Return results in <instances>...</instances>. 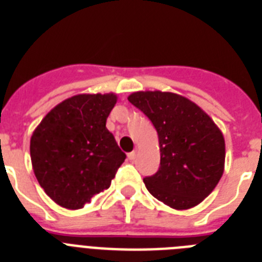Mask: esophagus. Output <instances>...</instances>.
<instances>
[{"label":"esophagus","mask_w":262,"mask_h":262,"mask_svg":"<svg viewBox=\"0 0 262 262\" xmlns=\"http://www.w3.org/2000/svg\"><path fill=\"white\" fill-rule=\"evenodd\" d=\"M135 157H136V151L129 152V154H128V159L131 160V161H134V160H135Z\"/></svg>","instance_id":"34e87169"}]
</instances>
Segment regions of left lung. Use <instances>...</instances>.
Here are the masks:
<instances>
[{"mask_svg": "<svg viewBox=\"0 0 262 262\" xmlns=\"http://www.w3.org/2000/svg\"><path fill=\"white\" fill-rule=\"evenodd\" d=\"M128 101L159 135V170L143 180L148 191L176 210L202 202L224 170V138L214 120L190 99L169 92H136Z\"/></svg>", "mask_w": 262, "mask_h": 262, "instance_id": "1", "label": "left lung"}]
</instances>
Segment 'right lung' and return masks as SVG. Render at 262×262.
Masks as SVG:
<instances>
[{
  "label": "right lung",
  "instance_id": "1",
  "mask_svg": "<svg viewBox=\"0 0 262 262\" xmlns=\"http://www.w3.org/2000/svg\"><path fill=\"white\" fill-rule=\"evenodd\" d=\"M117 96L78 94L43 118L30 140L34 173L46 194L61 207L82 209L110 187L126 155L106 119Z\"/></svg>",
  "mask_w": 262,
  "mask_h": 262
}]
</instances>
